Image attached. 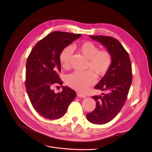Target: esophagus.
Segmentation results:
<instances>
[{"mask_svg":"<svg viewBox=\"0 0 152 152\" xmlns=\"http://www.w3.org/2000/svg\"><path fill=\"white\" fill-rule=\"evenodd\" d=\"M77 95L79 97H81V98H85V97H86V96L85 95H84L83 94H81V93H77Z\"/></svg>","mask_w":152,"mask_h":152,"instance_id":"1","label":"esophagus"}]
</instances>
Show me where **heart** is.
<instances>
[{
  "instance_id": "1",
  "label": "heart",
  "mask_w": 152,
  "mask_h": 152,
  "mask_svg": "<svg viewBox=\"0 0 152 152\" xmlns=\"http://www.w3.org/2000/svg\"><path fill=\"white\" fill-rule=\"evenodd\" d=\"M78 51L88 59L87 68L92 70L98 77L104 76L112 63V56L107 50H100L99 47L91 41H84L77 46ZM73 53L71 45L63 48L59 56L61 66L68 69ZM91 70L84 72L75 71L67 76L66 84L71 88L84 93L96 81V76Z\"/></svg>"
}]
</instances>
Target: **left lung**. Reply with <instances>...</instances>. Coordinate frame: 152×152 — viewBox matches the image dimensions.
Here are the masks:
<instances>
[{
    "instance_id": "left-lung-1",
    "label": "left lung",
    "mask_w": 152,
    "mask_h": 152,
    "mask_svg": "<svg viewBox=\"0 0 152 152\" xmlns=\"http://www.w3.org/2000/svg\"><path fill=\"white\" fill-rule=\"evenodd\" d=\"M90 37L105 46L112 56L108 73L95 86V89L107 93L92 97L96 107L86 115L91 123L103 124L112 120L124 105L132 83V66L129 53L117 39L105 36Z\"/></svg>"
}]
</instances>
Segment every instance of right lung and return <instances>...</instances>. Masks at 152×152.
I'll use <instances>...</instances> for the list:
<instances>
[{
  "label": "right lung",
  "instance_id": "obj_1",
  "mask_svg": "<svg viewBox=\"0 0 152 152\" xmlns=\"http://www.w3.org/2000/svg\"><path fill=\"white\" fill-rule=\"evenodd\" d=\"M81 36V34L52 32L39 41L28 56L25 81L27 94L34 110L46 119L62 117L76 96V92L67 86H63L62 92L57 94L52 87L55 84H63L58 76L61 51Z\"/></svg>",
  "mask_w": 152,
  "mask_h": 152
}]
</instances>
